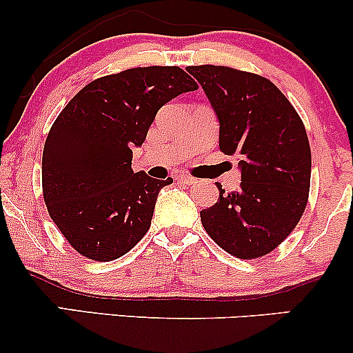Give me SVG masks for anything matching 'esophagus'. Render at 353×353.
Here are the masks:
<instances>
[{"label":"esophagus","mask_w":353,"mask_h":353,"mask_svg":"<svg viewBox=\"0 0 353 353\" xmlns=\"http://www.w3.org/2000/svg\"><path fill=\"white\" fill-rule=\"evenodd\" d=\"M177 179H179L182 184H185V185H192V184H196V182H197L196 177L188 176V174H182V176L177 177Z\"/></svg>","instance_id":"1"}]
</instances>
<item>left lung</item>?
I'll use <instances>...</instances> for the list:
<instances>
[{"label":"left lung","instance_id":"1","mask_svg":"<svg viewBox=\"0 0 353 353\" xmlns=\"http://www.w3.org/2000/svg\"><path fill=\"white\" fill-rule=\"evenodd\" d=\"M219 119V148L241 156V188L201 210L205 232L225 252L257 259L272 252L301 221L312 156L301 116L267 78L228 66L185 68Z\"/></svg>","mask_w":353,"mask_h":353}]
</instances>
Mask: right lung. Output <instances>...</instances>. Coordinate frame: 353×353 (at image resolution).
<instances>
[{"mask_svg":"<svg viewBox=\"0 0 353 353\" xmlns=\"http://www.w3.org/2000/svg\"><path fill=\"white\" fill-rule=\"evenodd\" d=\"M196 89L177 66L132 68L91 81L56 117L43 151V197L76 252L109 262L144 237L172 177L132 171V148L165 103Z\"/></svg>","mask_w":353,"mask_h":353,"instance_id":"obj_1","label":"right lung"}]
</instances>
